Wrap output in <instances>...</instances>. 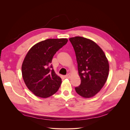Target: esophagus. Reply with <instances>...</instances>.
Instances as JSON below:
<instances>
[{
    "label": "esophagus",
    "mask_w": 130,
    "mask_h": 130,
    "mask_svg": "<svg viewBox=\"0 0 130 130\" xmlns=\"http://www.w3.org/2000/svg\"><path fill=\"white\" fill-rule=\"evenodd\" d=\"M70 77V75L69 74H67V75H66L65 76V77L67 78H69Z\"/></svg>",
    "instance_id": "obj_1"
}]
</instances>
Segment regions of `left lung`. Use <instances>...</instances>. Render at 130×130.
Listing matches in <instances>:
<instances>
[{
    "mask_svg": "<svg viewBox=\"0 0 130 130\" xmlns=\"http://www.w3.org/2000/svg\"><path fill=\"white\" fill-rule=\"evenodd\" d=\"M75 53L81 84L75 88L81 96L89 98L99 92L107 81L109 64L100 47L89 39L69 38Z\"/></svg>",
    "mask_w": 130,
    "mask_h": 130,
    "instance_id": "obj_1",
    "label": "left lung"
}]
</instances>
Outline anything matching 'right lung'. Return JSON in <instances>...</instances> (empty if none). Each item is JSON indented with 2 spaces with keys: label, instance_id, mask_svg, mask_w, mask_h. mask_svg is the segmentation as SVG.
Segmentation results:
<instances>
[{
  "label": "right lung",
  "instance_id": "obj_1",
  "mask_svg": "<svg viewBox=\"0 0 130 130\" xmlns=\"http://www.w3.org/2000/svg\"><path fill=\"white\" fill-rule=\"evenodd\" d=\"M66 38L47 39L34 45L26 54L22 66L23 80L35 95L43 98L55 93L61 78L52 64L54 55L67 43Z\"/></svg>",
  "mask_w": 130,
  "mask_h": 130
}]
</instances>
